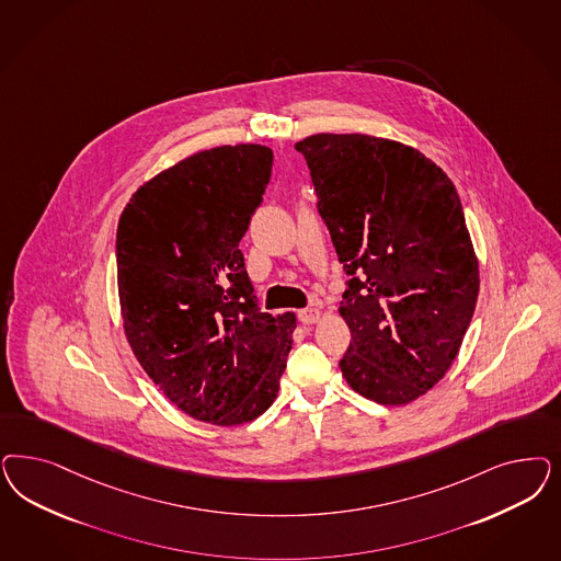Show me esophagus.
I'll return each mask as SVG.
<instances>
[{"mask_svg":"<svg viewBox=\"0 0 561 561\" xmlns=\"http://www.w3.org/2000/svg\"><path fill=\"white\" fill-rule=\"evenodd\" d=\"M297 318H299V322H301V324H316V322H318V320H320V309H316V308L299 309V313H297Z\"/></svg>","mask_w":561,"mask_h":561,"instance_id":"34e87169","label":"esophagus"}]
</instances>
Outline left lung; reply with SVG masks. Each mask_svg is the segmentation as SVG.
I'll list each match as a JSON object with an SVG mask.
<instances>
[{"label": "left lung", "instance_id": "1", "mask_svg": "<svg viewBox=\"0 0 561 561\" xmlns=\"http://www.w3.org/2000/svg\"><path fill=\"white\" fill-rule=\"evenodd\" d=\"M306 157L318 210L348 280L341 359L362 397L402 407L446 376L479 295V260L450 178L413 146L313 134Z\"/></svg>", "mask_w": 561, "mask_h": 561}]
</instances>
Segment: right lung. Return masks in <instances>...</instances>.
<instances>
[{"instance_id":"1","label":"right lung","mask_w":561,"mask_h":561,"mask_svg":"<svg viewBox=\"0 0 561 561\" xmlns=\"http://www.w3.org/2000/svg\"><path fill=\"white\" fill-rule=\"evenodd\" d=\"M271 171L268 146L199 150L142 183L117 225L127 343L178 409L220 427L271 407L297 328L260 309L239 250Z\"/></svg>"}]
</instances>
